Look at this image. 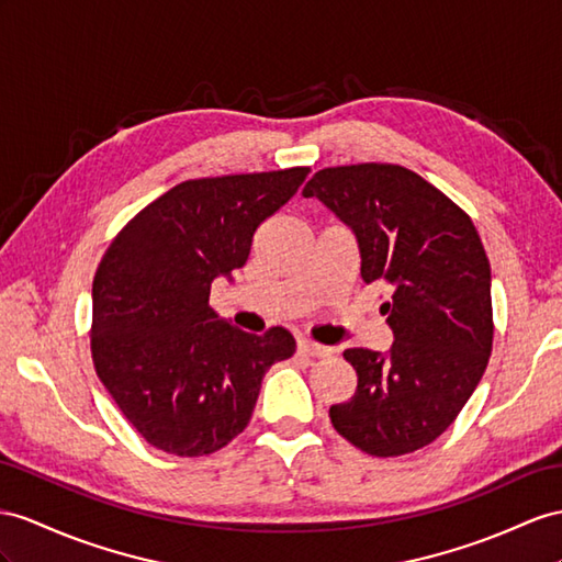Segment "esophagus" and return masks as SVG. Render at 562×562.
Segmentation results:
<instances>
[{
	"mask_svg": "<svg viewBox=\"0 0 562 562\" xmlns=\"http://www.w3.org/2000/svg\"><path fill=\"white\" fill-rule=\"evenodd\" d=\"M299 353L311 356V358H327V356H333V349H329V347H323V344H315V341H308V339H301V341H299Z\"/></svg>",
	"mask_w": 562,
	"mask_h": 562,
	"instance_id": "obj_1",
	"label": "esophagus"
}]
</instances>
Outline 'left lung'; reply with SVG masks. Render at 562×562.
I'll return each instance as SVG.
<instances>
[{"label":"left lung","instance_id":"8db88e82","mask_svg":"<svg viewBox=\"0 0 562 562\" xmlns=\"http://www.w3.org/2000/svg\"><path fill=\"white\" fill-rule=\"evenodd\" d=\"M351 227L366 284H390V351L347 349L358 386L329 420L358 449L390 458L449 427L492 356V268L468 213L418 172L390 164L323 168L306 182Z\"/></svg>","mask_w":562,"mask_h":562}]
</instances>
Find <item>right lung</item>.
Segmentation results:
<instances>
[{
  "label": "right lung",
  "mask_w": 562,
  "mask_h": 562,
  "mask_svg": "<svg viewBox=\"0 0 562 562\" xmlns=\"http://www.w3.org/2000/svg\"><path fill=\"white\" fill-rule=\"evenodd\" d=\"M308 168L187 180L111 241L92 284L99 380L139 435L172 456H209L249 425L268 368L296 349L284 327L249 335L209 306L215 278L247 263L256 227Z\"/></svg>",
  "instance_id": "obj_1"
}]
</instances>
